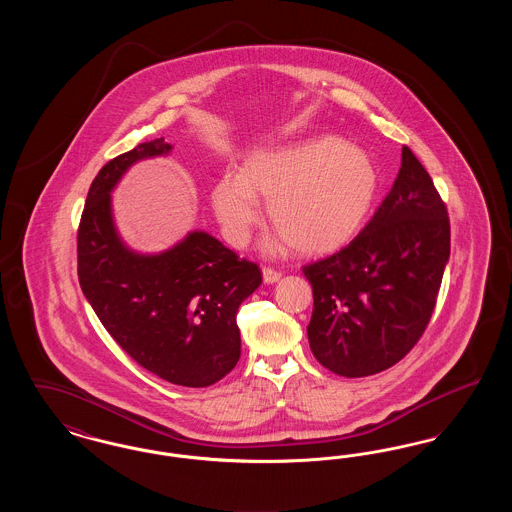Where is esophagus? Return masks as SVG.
<instances>
[{
    "instance_id": "1",
    "label": "esophagus",
    "mask_w": 512,
    "mask_h": 512,
    "mask_svg": "<svg viewBox=\"0 0 512 512\" xmlns=\"http://www.w3.org/2000/svg\"><path fill=\"white\" fill-rule=\"evenodd\" d=\"M282 278V272L280 270H274V268L263 267V280L267 282V284H274V282H278Z\"/></svg>"
}]
</instances>
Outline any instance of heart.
<instances>
[{
    "label": "heart",
    "mask_w": 512,
    "mask_h": 512,
    "mask_svg": "<svg viewBox=\"0 0 512 512\" xmlns=\"http://www.w3.org/2000/svg\"><path fill=\"white\" fill-rule=\"evenodd\" d=\"M378 174L363 149L336 136L292 146L257 149L238 174L220 176L213 209L226 240L244 247L261 220L268 219L301 255H326L349 244L374 203Z\"/></svg>",
    "instance_id": "obj_1"
}]
</instances>
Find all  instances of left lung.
<instances>
[{"label": "left lung", "mask_w": 512, "mask_h": 512, "mask_svg": "<svg viewBox=\"0 0 512 512\" xmlns=\"http://www.w3.org/2000/svg\"><path fill=\"white\" fill-rule=\"evenodd\" d=\"M449 249L447 207L403 146L390 194L359 236L303 267L313 286L307 334L318 363L345 378L399 363L432 318Z\"/></svg>", "instance_id": "left-lung-1"}]
</instances>
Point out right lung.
<instances>
[{"mask_svg":"<svg viewBox=\"0 0 512 512\" xmlns=\"http://www.w3.org/2000/svg\"><path fill=\"white\" fill-rule=\"evenodd\" d=\"M171 147L159 138L101 167L78 224V282L105 330L138 365L176 386L205 388L240 361L236 313L263 276L205 232L159 255L122 245L111 190L130 165Z\"/></svg>","mask_w":512,"mask_h":512,"instance_id":"right-lung-1","label":"right lung"}]
</instances>
